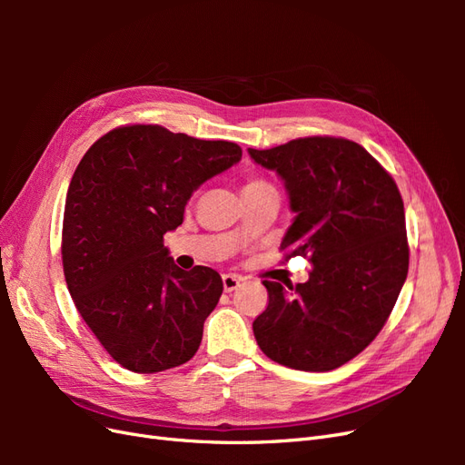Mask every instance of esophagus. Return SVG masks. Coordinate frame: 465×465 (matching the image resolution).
<instances>
[{"mask_svg": "<svg viewBox=\"0 0 465 465\" xmlns=\"http://www.w3.org/2000/svg\"><path fill=\"white\" fill-rule=\"evenodd\" d=\"M241 281H242V277L232 275V273L223 275V287H224V292H232L238 285H241Z\"/></svg>", "mask_w": 465, "mask_h": 465, "instance_id": "34e87169", "label": "esophagus"}]
</instances>
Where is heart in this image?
Here are the masks:
<instances>
[{
    "mask_svg": "<svg viewBox=\"0 0 465 465\" xmlns=\"http://www.w3.org/2000/svg\"><path fill=\"white\" fill-rule=\"evenodd\" d=\"M260 192H277L270 182L263 180V178H248L244 182V188H242V193H260Z\"/></svg>",
    "mask_w": 465,
    "mask_h": 465,
    "instance_id": "1",
    "label": "heart"
}]
</instances>
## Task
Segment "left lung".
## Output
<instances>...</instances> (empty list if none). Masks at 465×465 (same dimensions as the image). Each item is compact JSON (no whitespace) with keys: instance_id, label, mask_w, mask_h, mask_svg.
I'll list each match as a JSON object with an SVG mask.
<instances>
[{"instance_id":"8db88e82","label":"left lung","mask_w":465,"mask_h":465,"mask_svg":"<svg viewBox=\"0 0 465 465\" xmlns=\"http://www.w3.org/2000/svg\"><path fill=\"white\" fill-rule=\"evenodd\" d=\"M250 157L285 182L297 213L281 250L312 263L306 283L263 281L256 341L289 369L326 372L384 328L405 283L410 246L401 193L372 154L343 137H301Z\"/></svg>"}]
</instances>
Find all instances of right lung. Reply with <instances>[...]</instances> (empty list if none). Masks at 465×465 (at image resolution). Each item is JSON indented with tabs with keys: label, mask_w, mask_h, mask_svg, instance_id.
I'll use <instances>...</instances> for the list:
<instances>
[{
	"label": "right lung",
	"mask_w": 465,
	"mask_h": 465,
	"mask_svg": "<svg viewBox=\"0 0 465 465\" xmlns=\"http://www.w3.org/2000/svg\"><path fill=\"white\" fill-rule=\"evenodd\" d=\"M241 157L232 142L134 124L96 139L77 164L64 211L65 283L124 369L161 372L198 351L223 281L205 265L180 270L163 236L184 221L193 190Z\"/></svg>",
	"instance_id": "1"
}]
</instances>
